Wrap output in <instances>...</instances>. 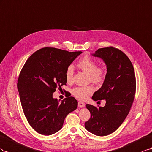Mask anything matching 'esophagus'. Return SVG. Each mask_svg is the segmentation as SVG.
<instances>
[{"instance_id":"1","label":"esophagus","mask_w":152,"mask_h":152,"mask_svg":"<svg viewBox=\"0 0 152 152\" xmlns=\"http://www.w3.org/2000/svg\"><path fill=\"white\" fill-rule=\"evenodd\" d=\"M85 106V103L82 101L78 102V107H83Z\"/></svg>"}]
</instances>
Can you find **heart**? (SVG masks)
I'll use <instances>...</instances> for the list:
<instances>
[{
    "instance_id": "1",
    "label": "heart",
    "mask_w": 152,
    "mask_h": 152,
    "mask_svg": "<svg viewBox=\"0 0 152 152\" xmlns=\"http://www.w3.org/2000/svg\"><path fill=\"white\" fill-rule=\"evenodd\" d=\"M77 66L85 73L89 75L91 81L95 83H101L105 77V71L102 67H96V64L89 57L85 56L77 63ZM74 76V67L72 65L68 66L66 71V78L68 83H71ZM94 91L92 86H76L72 90V94L76 98L85 100Z\"/></svg>"
}]
</instances>
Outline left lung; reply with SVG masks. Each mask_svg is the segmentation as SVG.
Wrapping results in <instances>:
<instances>
[{
	"mask_svg": "<svg viewBox=\"0 0 152 152\" xmlns=\"http://www.w3.org/2000/svg\"><path fill=\"white\" fill-rule=\"evenodd\" d=\"M92 55L103 60L107 71L102 86L92 99H104L106 104L97 108L86 104L91 116L85 127L95 135L105 136L115 132L129 114L136 92L135 73L131 60L118 49L104 48Z\"/></svg>",
	"mask_w": 152,
	"mask_h": 152,
	"instance_id": "1",
	"label": "left lung"
}]
</instances>
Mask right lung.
<instances>
[{"label":"right lung","mask_w":152,"mask_h":152,"mask_svg":"<svg viewBox=\"0 0 152 152\" xmlns=\"http://www.w3.org/2000/svg\"><path fill=\"white\" fill-rule=\"evenodd\" d=\"M81 51L44 48L30 56L20 74L18 90L25 116L36 132L50 136L62 128L64 120L77 107L75 97L59 102L56 89L66 85V69Z\"/></svg>","instance_id":"1"}]
</instances>
